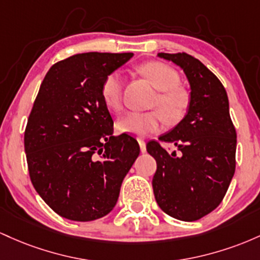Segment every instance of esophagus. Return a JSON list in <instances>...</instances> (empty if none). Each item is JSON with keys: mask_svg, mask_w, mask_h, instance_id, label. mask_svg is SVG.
I'll return each mask as SVG.
<instances>
[{"mask_svg": "<svg viewBox=\"0 0 260 260\" xmlns=\"http://www.w3.org/2000/svg\"><path fill=\"white\" fill-rule=\"evenodd\" d=\"M139 141V145H140V150H141V152H146V142L144 139H138Z\"/></svg>", "mask_w": 260, "mask_h": 260, "instance_id": "esophagus-1", "label": "esophagus"}]
</instances>
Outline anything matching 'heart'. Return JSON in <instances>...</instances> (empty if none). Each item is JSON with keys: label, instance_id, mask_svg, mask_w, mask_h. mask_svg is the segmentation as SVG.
I'll return each instance as SVG.
<instances>
[{"label": "heart", "instance_id": "obj_1", "mask_svg": "<svg viewBox=\"0 0 260 260\" xmlns=\"http://www.w3.org/2000/svg\"><path fill=\"white\" fill-rule=\"evenodd\" d=\"M140 72L159 91L154 98L153 106L161 112H130L119 119L116 129L121 134L142 138L162 129L163 115L169 122L180 120L188 110L190 98L185 89L178 86L180 82L179 74L167 63L148 61L140 66ZM122 88L124 80L119 71L109 72L104 77L101 87L102 98L104 104L114 112L122 109Z\"/></svg>", "mask_w": 260, "mask_h": 260}]
</instances>
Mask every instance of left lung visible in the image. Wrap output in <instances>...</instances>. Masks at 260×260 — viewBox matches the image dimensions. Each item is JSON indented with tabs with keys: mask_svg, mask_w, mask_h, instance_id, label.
I'll use <instances>...</instances> for the list:
<instances>
[{
	"mask_svg": "<svg viewBox=\"0 0 260 260\" xmlns=\"http://www.w3.org/2000/svg\"><path fill=\"white\" fill-rule=\"evenodd\" d=\"M158 56L180 66L190 83L188 114L169 133L146 145L157 169L152 179L157 204L169 216L199 220L220 205L236 169L237 134L221 81L185 52ZM161 142L173 143L169 153Z\"/></svg>",
	"mask_w": 260,
	"mask_h": 260,
	"instance_id": "1",
	"label": "left lung"
}]
</instances>
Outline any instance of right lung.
<instances>
[{"mask_svg":"<svg viewBox=\"0 0 260 260\" xmlns=\"http://www.w3.org/2000/svg\"><path fill=\"white\" fill-rule=\"evenodd\" d=\"M133 52H84L54 63L44 77L24 131L29 177L60 216L92 221L118 201L140 153L133 136H113L101 87Z\"/></svg>","mask_w":260,"mask_h":260,"instance_id":"obj_1","label":"right lung"}]
</instances>
